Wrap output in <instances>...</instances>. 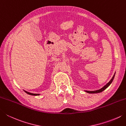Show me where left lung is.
<instances>
[{"instance_id":"obj_1","label":"left lung","mask_w":126,"mask_h":126,"mask_svg":"<svg viewBox=\"0 0 126 126\" xmlns=\"http://www.w3.org/2000/svg\"><path fill=\"white\" fill-rule=\"evenodd\" d=\"M115 73L114 74V76H113V77L111 79V80L109 81V82H108L107 85H105L104 87H102V88H100V89L98 90H96V91H86V92L87 93H100V92H102V91H103L104 90H105L106 88H108L109 86H110V85L111 83V82H112L113 80H114V77H115Z\"/></svg>"}]
</instances>
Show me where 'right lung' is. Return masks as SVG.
Wrapping results in <instances>:
<instances>
[{
	"instance_id": "1",
	"label": "right lung",
	"mask_w": 126,
	"mask_h": 126,
	"mask_svg": "<svg viewBox=\"0 0 126 126\" xmlns=\"http://www.w3.org/2000/svg\"><path fill=\"white\" fill-rule=\"evenodd\" d=\"M25 92L27 93V94H28L29 95H39V94H34V93H29L28 92H27V91H25Z\"/></svg>"
}]
</instances>
